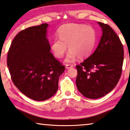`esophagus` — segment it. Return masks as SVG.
<instances>
[{
  "label": "esophagus",
  "mask_w": 130,
  "mask_h": 130,
  "mask_svg": "<svg viewBox=\"0 0 130 130\" xmlns=\"http://www.w3.org/2000/svg\"><path fill=\"white\" fill-rule=\"evenodd\" d=\"M73 67V65L72 64H66V68L67 69H69L71 68H72Z\"/></svg>",
  "instance_id": "obj_1"
}]
</instances>
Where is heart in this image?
Returning <instances> with one entry per match:
<instances>
[{"label":"heart","instance_id":"1","mask_svg":"<svg viewBox=\"0 0 130 130\" xmlns=\"http://www.w3.org/2000/svg\"><path fill=\"white\" fill-rule=\"evenodd\" d=\"M59 38H55L51 49L58 58H62L67 50L69 52L66 62H69L78 57L83 59L91 54L95 46L98 35L91 26L81 24H68L62 25L58 30Z\"/></svg>","mask_w":130,"mask_h":130}]
</instances>
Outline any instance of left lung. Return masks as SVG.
Returning <instances> with one entry per match:
<instances>
[{"instance_id": "left-lung-1", "label": "left lung", "mask_w": 130, "mask_h": 130, "mask_svg": "<svg viewBox=\"0 0 130 130\" xmlns=\"http://www.w3.org/2000/svg\"><path fill=\"white\" fill-rule=\"evenodd\" d=\"M102 36L94 52L76 66V84L86 98L102 97L115 87L121 77L124 50L120 38L108 24L98 22Z\"/></svg>"}]
</instances>
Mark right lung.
<instances>
[{
    "label": "right lung",
    "instance_id": "obj_1",
    "mask_svg": "<svg viewBox=\"0 0 130 130\" xmlns=\"http://www.w3.org/2000/svg\"><path fill=\"white\" fill-rule=\"evenodd\" d=\"M48 25L20 31L12 42L7 57L11 79L20 91L35 101H45L55 94L59 77L65 67L50 52L46 38Z\"/></svg>",
    "mask_w": 130,
    "mask_h": 130
}]
</instances>
